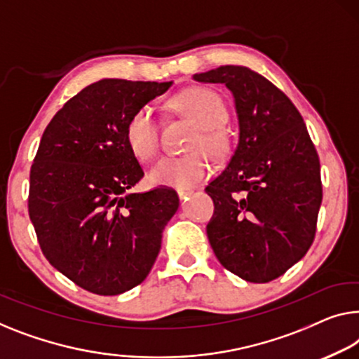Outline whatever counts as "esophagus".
<instances>
[{
	"label": "esophagus",
	"instance_id": "esophagus-1",
	"mask_svg": "<svg viewBox=\"0 0 359 359\" xmlns=\"http://www.w3.org/2000/svg\"><path fill=\"white\" fill-rule=\"evenodd\" d=\"M191 194H194V190H190V189H187V190H179V191H177V195H179V198H180L182 201H184V200H189V196H190Z\"/></svg>",
	"mask_w": 359,
	"mask_h": 359
}]
</instances>
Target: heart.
Masks as SVG:
<instances>
[{
  "instance_id": "obj_1",
  "label": "heart",
  "mask_w": 359,
  "mask_h": 359,
  "mask_svg": "<svg viewBox=\"0 0 359 359\" xmlns=\"http://www.w3.org/2000/svg\"><path fill=\"white\" fill-rule=\"evenodd\" d=\"M175 103L200 127L190 145L187 156L163 158L149 170V180L156 185L189 189L205 180L211 172L210 159L221 158L229 148V137L221 127L227 119V108L217 93L208 88L194 87L182 92ZM126 140L128 148L142 161H151L159 151V127L156 108L153 104H143L128 119L126 126Z\"/></svg>"
}]
</instances>
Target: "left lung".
Here are the masks:
<instances>
[{
	"label": "left lung",
	"mask_w": 359,
	"mask_h": 359,
	"mask_svg": "<svg viewBox=\"0 0 359 359\" xmlns=\"http://www.w3.org/2000/svg\"><path fill=\"white\" fill-rule=\"evenodd\" d=\"M231 90L238 143L206 194L214 214L211 248L240 279L264 283L298 263L311 247L323 201L319 156L295 104L274 83L243 66L195 74Z\"/></svg>",
	"instance_id": "left-lung-1"
}]
</instances>
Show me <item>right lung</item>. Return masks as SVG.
<instances>
[{
	"instance_id": "obj_1",
	"label": "right lung",
	"mask_w": 359,
	"mask_h": 359,
	"mask_svg": "<svg viewBox=\"0 0 359 359\" xmlns=\"http://www.w3.org/2000/svg\"><path fill=\"white\" fill-rule=\"evenodd\" d=\"M170 85L98 80L43 132L30 169V221L50 264L96 295H119L147 279L179 208L172 189L130 191L143 169L126 140L133 112Z\"/></svg>"
}]
</instances>
